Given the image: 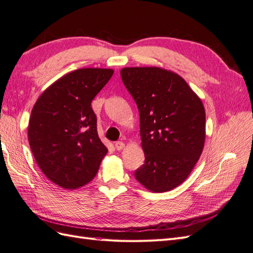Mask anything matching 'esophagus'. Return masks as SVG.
<instances>
[{
	"label": "esophagus",
	"instance_id": "esophagus-1",
	"mask_svg": "<svg viewBox=\"0 0 253 253\" xmlns=\"http://www.w3.org/2000/svg\"><path fill=\"white\" fill-rule=\"evenodd\" d=\"M125 143L122 142V141H117L116 143H115V148H116L118 151H121V150H124L125 149Z\"/></svg>",
	"mask_w": 253,
	"mask_h": 253
}]
</instances>
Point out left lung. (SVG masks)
Returning <instances> with one entry per match:
<instances>
[{"mask_svg":"<svg viewBox=\"0 0 253 253\" xmlns=\"http://www.w3.org/2000/svg\"><path fill=\"white\" fill-rule=\"evenodd\" d=\"M122 82L139 111L144 164L135 178L151 192L185 181L200 159L206 139L202 99L181 76L157 66L124 67Z\"/></svg>","mask_w":253,"mask_h":253,"instance_id":"1","label":"left lung"}]
</instances>
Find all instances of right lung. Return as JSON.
<instances>
[{
  "mask_svg": "<svg viewBox=\"0 0 253 253\" xmlns=\"http://www.w3.org/2000/svg\"><path fill=\"white\" fill-rule=\"evenodd\" d=\"M113 74L112 68H79L50 84L34 105L29 147L44 175L61 188L85 186L108 153L90 103Z\"/></svg>",
  "mask_w": 253,
  "mask_h": 253,
  "instance_id": "right-lung-1",
  "label": "right lung"
}]
</instances>
